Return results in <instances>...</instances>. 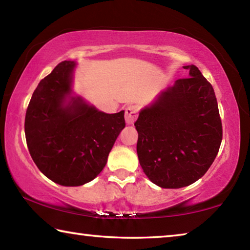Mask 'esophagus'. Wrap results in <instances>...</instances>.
I'll return each mask as SVG.
<instances>
[{
  "instance_id": "1",
  "label": "esophagus",
  "mask_w": 250,
  "mask_h": 250,
  "mask_svg": "<svg viewBox=\"0 0 250 250\" xmlns=\"http://www.w3.org/2000/svg\"><path fill=\"white\" fill-rule=\"evenodd\" d=\"M138 111L139 109L137 105H129L128 108L125 109V122L128 125H132L138 117Z\"/></svg>"
}]
</instances>
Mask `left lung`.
<instances>
[{
  "instance_id": "obj_1",
  "label": "left lung",
  "mask_w": 250,
  "mask_h": 250,
  "mask_svg": "<svg viewBox=\"0 0 250 250\" xmlns=\"http://www.w3.org/2000/svg\"><path fill=\"white\" fill-rule=\"evenodd\" d=\"M158 100L141 110L135 129L140 166L151 182L180 188L196 182L210 167L223 139L217 100L195 65Z\"/></svg>"
}]
</instances>
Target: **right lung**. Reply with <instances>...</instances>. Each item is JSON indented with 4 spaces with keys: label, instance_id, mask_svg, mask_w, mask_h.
Returning <instances> with one entry per match:
<instances>
[{
    "label": "right lung",
    "instance_id": "obj_1",
    "mask_svg": "<svg viewBox=\"0 0 250 250\" xmlns=\"http://www.w3.org/2000/svg\"><path fill=\"white\" fill-rule=\"evenodd\" d=\"M73 62H62L34 91L25 116V137L40 171L55 183L79 186L104 170L125 126V111L104 113L70 98Z\"/></svg>",
    "mask_w": 250,
    "mask_h": 250
}]
</instances>
